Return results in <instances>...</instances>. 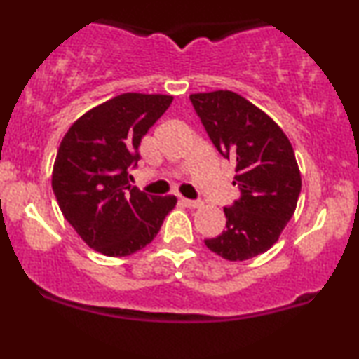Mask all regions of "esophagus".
<instances>
[{
  "instance_id": "esophagus-1",
  "label": "esophagus",
  "mask_w": 359,
  "mask_h": 359,
  "mask_svg": "<svg viewBox=\"0 0 359 359\" xmlns=\"http://www.w3.org/2000/svg\"><path fill=\"white\" fill-rule=\"evenodd\" d=\"M181 203H183V204L186 205V208H189V209H198V208H201V205H203V204H201V203H199V201H193V199H186V198H183V199H181Z\"/></svg>"
}]
</instances>
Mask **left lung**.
Masks as SVG:
<instances>
[{"label":"left lung","mask_w":359,"mask_h":359,"mask_svg":"<svg viewBox=\"0 0 359 359\" xmlns=\"http://www.w3.org/2000/svg\"><path fill=\"white\" fill-rule=\"evenodd\" d=\"M208 134L229 161L242 196L225 208L227 229L205 240V247L229 262H245L268 252L296 210L301 171L281 127L233 91L189 96Z\"/></svg>","instance_id":"8db88e82"}]
</instances>
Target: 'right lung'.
<instances>
[{"label": "right lung", "mask_w": 359, "mask_h": 359, "mask_svg": "<svg viewBox=\"0 0 359 359\" xmlns=\"http://www.w3.org/2000/svg\"><path fill=\"white\" fill-rule=\"evenodd\" d=\"M173 96L122 93L73 122L58 147L52 189L83 242L106 257H129L156 237L175 196H147L129 184L139 145Z\"/></svg>", "instance_id": "right-lung-1"}]
</instances>
